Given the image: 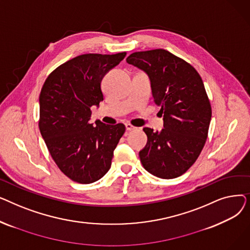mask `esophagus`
<instances>
[{"label": "esophagus", "mask_w": 250, "mask_h": 250, "mask_svg": "<svg viewBox=\"0 0 250 250\" xmlns=\"http://www.w3.org/2000/svg\"><path fill=\"white\" fill-rule=\"evenodd\" d=\"M136 128H137V127L133 126L130 124H125V129L127 130V132H130V130H134V129H136Z\"/></svg>", "instance_id": "1"}]
</instances>
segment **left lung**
Returning <instances> with one entry per match:
<instances>
[{"instance_id": "8db88e82", "label": "left lung", "mask_w": 250, "mask_h": 250, "mask_svg": "<svg viewBox=\"0 0 250 250\" xmlns=\"http://www.w3.org/2000/svg\"><path fill=\"white\" fill-rule=\"evenodd\" d=\"M126 62L148 75L163 114L159 132L144 127L148 141L139 152L141 162L157 177H178L198 159L208 137L212 108L202 78L188 62L162 48L134 52Z\"/></svg>"}]
</instances>
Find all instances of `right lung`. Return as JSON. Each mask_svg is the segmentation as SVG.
Masks as SVG:
<instances>
[{"mask_svg":"<svg viewBox=\"0 0 250 250\" xmlns=\"http://www.w3.org/2000/svg\"><path fill=\"white\" fill-rule=\"evenodd\" d=\"M86 54L61 64L45 80L39 96V129L62 172L79 183L107 173L113 151L125 132L123 124H90L91 107L103 100L101 81L125 57Z\"/></svg>","mask_w":250,"mask_h":250,"instance_id":"add662e5","label":"right lung"}]
</instances>
